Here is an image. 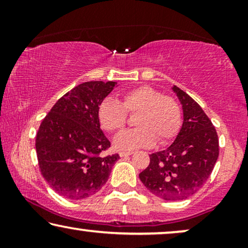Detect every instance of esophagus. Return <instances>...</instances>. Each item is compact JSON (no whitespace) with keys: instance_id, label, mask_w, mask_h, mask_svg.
<instances>
[{"instance_id":"obj_1","label":"esophagus","mask_w":248,"mask_h":248,"mask_svg":"<svg viewBox=\"0 0 248 248\" xmlns=\"http://www.w3.org/2000/svg\"><path fill=\"white\" fill-rule=\"evenodd\" d=\"M133 152H126V151H121L120 157H127V155H131Z\"/></svg>"}]
</instances>
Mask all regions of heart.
<instances>
[{"mask_svg": "<svg viewBox=\"0 0 248 248\" xmlns=\"http://www.w3.org/2000/svg\"><path fill=\"white\" fill-rule=\"evenodd\" d=\"M128 114L135 117L137 128L121 132L114 139L117 150L131 151L152 147L158 140L166 143L177 134L182 123V109L174 97L162 94L149 86L124 91L121 103L107 98L98 108V120L105 131L117 132L125 126Z\"/></svg>", "mask_w": 248, "mask_h": 248, "instance_id": "b5f03b06", "label": "heart"}]
</instances>
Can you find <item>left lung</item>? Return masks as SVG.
Instances as JSON below:
<instances>
[{
	"mask_svg": "<svg viewBox=\"0 0 248 248\" xmlns=\"http://www.w3.org/2000/svg\"><path fill=\"white\" fill-rule=\"evenodd\" d=\"M184 121L174 143L150 155L139 177L145 187L166 201L189 198L205 184L219 155L218 134L201 106L178 87H172Z\"/></svg>",
	"mask_w": 248,
	"mask_h": 248,
	"instance_id": "left-lung-1",
	"label": "left lung"
}]
</instances>
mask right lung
<instances>
[{
  "label": "right lung",
  "instance_id": "right-lung-1",
  "mask_svg": "<svg viewBox=\"0 0 248 248\" xmlns=\"http://www.w3.org/2000/svg\"><path fill=\"white\" fill-rule=\"evenodd\" d=\"M114 81H88L61 97L44 118L36 135L43 177L70 200L96 194L106 184L120 155L101 157L110 142L100 130L98 108L114 89Z\"/></svg>",
  "mask_w": 248,
  "mask_h": 248
}]
</instances>
